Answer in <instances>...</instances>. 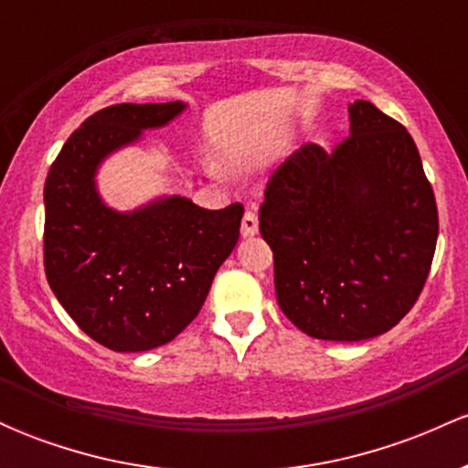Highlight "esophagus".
Returning <instances> with one entry per match:
<instances>
[{
	"mask_svg": "<svg viewBox=\"0 0 468 468\" xmlns=\"http://www.w3.org/2000/svg\"><path fill=\"white\" fill-rule=\"evenodd\" d=\"M257 230H260V219H257L255 208H246L244 218H241V235H244V238H250Z\"/></svg>",
	"mask_w": 468,
	"mask_h": 468,
	"instance_id": "esophagus-1",
	"label": "esophagus"
}]
</instances>
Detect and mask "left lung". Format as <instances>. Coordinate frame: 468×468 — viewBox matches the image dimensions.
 <instances>
[{"label":"left lung","instance_id":"1","mask_svg":"<svg viewBox=\"0 0 468 468\" xmlns=\"http://www.w3.org/2000/svg\"><path fill=\"white\" fill-rule=\"evenodd\" d=\"M332 152L303 144L260 207L282 313L308 336L363 341L413 308L431 271L438 207L411 133L369 101Z\"/></svg>","mask_w":468,"mask_h":468}]
</instances>
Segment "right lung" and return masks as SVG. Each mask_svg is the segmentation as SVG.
<instances>
[{"mask_svg": "<svg viewBox=\"0 0 468 468\" xmlns=\"http://www.w3.org/2000/svg\"><path fill=\"white\" fill-rule=\"evenodd\" d=\"M185 105L118 103L85 118L48 171L44 266L74 324L114 352L174 341L200 313L218 268L239 238L244 207L219 211L166 197L116 213L94 189L96 166Z\"/></svg>", "mask_w": 468, "mask_h": 468, "instance_id": "1", "label": "right lung"}]
</instances>
